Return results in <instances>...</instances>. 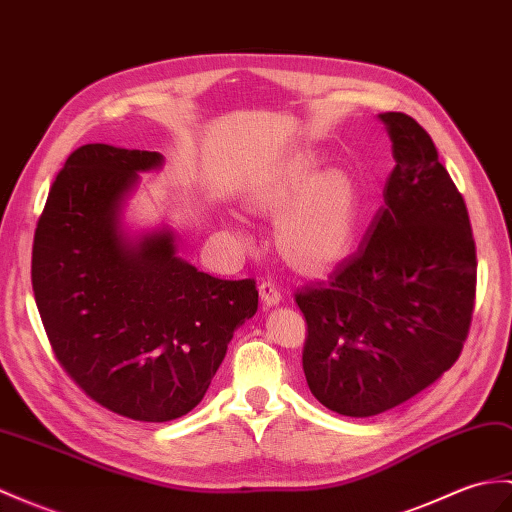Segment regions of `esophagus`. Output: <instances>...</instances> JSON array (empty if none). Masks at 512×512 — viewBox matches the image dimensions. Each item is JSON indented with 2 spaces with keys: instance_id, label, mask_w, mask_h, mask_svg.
Instances as JSON below:
<instances>
[{
  "instance_id": "34e87169",
  "label": "esophagus",
  "mask_w": 512,
  "mask_h": 512,
  "mask_svg": "<svg viewBox=\"0 0 512 512\" xmlns=\"http://www.w3.org/2000/svg\"><path fill=\"white\" fill-rule=\"evenodd\" d=\"M259 294H261V301L266 305H277L283 301V290L272 279L259 283Z\"/></svg>"
}]
</instances>
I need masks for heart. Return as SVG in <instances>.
Masks as SVG:
<instances>
[{
    "label": "heart",
    "instance_id": "1",
    "mask_svg": "<svg viewBox=\"0 0 512 512\" xmlns=\"http://www.w3.org/2000/svg\"><path fill=\"white\" fill-rule=\"evenodd\" d=\"M248 200L255 209H290L281 242L285 253L303 266H323L338 259L349 248L358 224L351 178L342 170L314 176V157L307 152L285 159L253 189Z\"/></svg>",
    "mask_w": 512,
    "mask_h": 512
}]
</instances>
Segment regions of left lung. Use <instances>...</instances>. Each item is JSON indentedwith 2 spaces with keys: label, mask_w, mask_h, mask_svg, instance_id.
Wrapping results in <instances>:
<instances>
[{
  "label": "left lung",
  "mask_w": 512,
  "mask_h": 512,
  "mask_svg": "<svg viewBox=\"0 0 512 512\" xmlns=\"http://www.w3.org/2000/svg\"><path fill=\"white\" fill-rule=\"evenodd\" d=\"M379 120L397 163L384 205L329 281L296 292L307 386L344 417H375L449 371L475 299L469 213L432 137L406 113Z\"/></svg>",
  "instance_id": "left-lung-1"
}]
</instances>
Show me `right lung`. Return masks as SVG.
<instances>
[{"mask_svg": "<svg viewBox=\"0 0 512 512\" xmlns=\"http://www.w3.org/2000/svg\"><path fill=\"white\" fill-rule=\"evenodd\" d=\"M161 165L148 150L71 152L32 246L34 299L58 362L100 406L148 423L198 406L259 296L253 279H218L185 261L168 224L126 229L139 174Z\"/></svg>", "mask_w": 512, "mask_h": 512, "instance_id": "1", "label": "right lung"}]
</instances>
